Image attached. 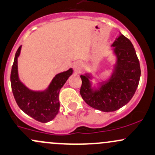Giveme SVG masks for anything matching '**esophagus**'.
<instances>
[{
    "label": "esophagus",
    "instance_id": "obj_1",
    "mask_svg": "<svg viewBox=\"0 0 155 155\" xmlns=\"http://www.w3.org/2000/svg\"><path fill=\"white\" fill-rule=\"evenodd\" d=\"M73 68H74L75 70H79V64H78V63H76L74 65H73Z\"/></svg>",
    "mask_w": 155,
    "mask_h": 155
}]
</instances>
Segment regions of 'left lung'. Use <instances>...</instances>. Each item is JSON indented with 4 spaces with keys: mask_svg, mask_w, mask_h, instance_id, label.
I'll use <instances>...</instances> for the list:
<instances>
[{
    "mask_svg": "<svg viewBox=\"0 0 155 155\" xmlns=\"http://www.w3.org/2000/svg\"><path fill=\"white\" fill-rule=\"evenodd\" d=\"M111 47L116 56L111 76L97 82V87L91 82L94 78L91 73L80 76L82 99L89 106L104 112L115 111L131 100L141 74L139 60L129 39L120 32Z\"/></svg>",
    "mask_w": 155,
    "mask_h": 155,
    "instance_id": "obj_1",
    "label": "left lung"
}]
</instances>
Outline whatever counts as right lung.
<instances>
[{
    "instance_id": "right-lung-1",
    "label": "right lung",
    "mask_w": 155,
    "mask_h": 155,
    "mask_svg": "<svg viewBox=\"0 0 155 155\" xmlns=\"http://www.w3.org/2000/svg\"><path fill=\"white\" fill-rule=\"evenodd\" d=\"M21 45L18 49L11 71L12 91L18 105L26 114L41 123H48L56 117L59 110V91L73 72L72 68L56 74L46 89L33 91L19 79L18 58Z\"/></svg>"
}]
</instances>
